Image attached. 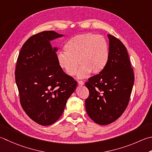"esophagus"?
Listing matches in <instances>:
<instances>
[{
	"label": "esophagus",
	"instance_id": "1",
	"mask_svg": "<svg viewBox=\"0 0 152 152\" xmlns=\"http://www.w3.org/2000/svg\"><path fill=\"white\" fill-rule=\"evenodd\" d=\"M78 84L79 86H83L84 84V82L82 81V80H80V81L78 82Z\"/></svg>",
	"mask_w": 152,
	"mask_h": 152
}]
</instances>
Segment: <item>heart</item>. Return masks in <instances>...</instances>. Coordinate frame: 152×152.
I'll return each instance as SVG.
<instances>
[{
	"mask_svg": "<svg viewBox=\"0 0 152 152\" xmlns=\"http://www.w3.org/2000/svg\"><path fill=\"white\" fill-rule=\"evenodd\" d=\"M64 53L56 56L58 66L68 76H73L80 66L79 78H85L90 72H102L107 64L109 47L102 35L84 33L72 37L65 43Z\"/></svg>",
	"mask_w": 152,
	"mask_h": 152,
	"instance_id": "1",
	"label": "heart"
}]
</instances>
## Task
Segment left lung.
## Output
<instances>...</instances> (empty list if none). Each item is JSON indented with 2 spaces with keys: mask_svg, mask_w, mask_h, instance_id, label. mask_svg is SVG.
<instances>
[{
  "mask_svg": "<svg viewBox=\"0 0 152 152\" xmlns=\"http://www.w3.org/2000/svg\"><path fill=\"white\" fill-rule=\"evenodd\" d=\"M108 37L107 64L102 72L90 77L85 84L90 93L85 102L86 112L101 125L112 123L125 111L134 82L125 46L113 35H108Z\"/></svg>",
  "mask_w": 152,
  "mask_h": 152,
  "instance_id": "left-lung-1",
  "label": "left lung"
}]
</instances>
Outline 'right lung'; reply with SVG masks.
Here are the masks:
<instances>
[{
	"mask_svg": "<svg viewBox=\"0 0 152 152\" xmlns=\"http://www.w3.org/2000/svg\"><path fill=\"white\" fill-rule=\"evenodd\" d=\"M60 35L45 31L32 35L21 48L15 80L23 111L35 123L50 125L61 117L77 82L58 66L50 41Z\"/></svg>",
	"mask_w": 152,
	"mask_h": 152,
	"instance_id": "right-lung-1",
	"label": "right lung"
}]
</instances>
